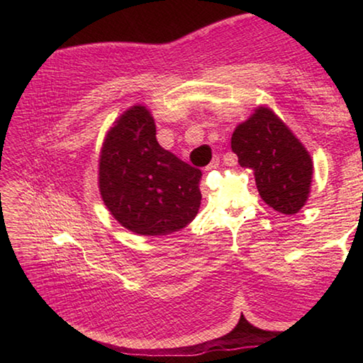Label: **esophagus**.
<instances>
[{"label": "esophagus", "instance_id": "1", "mask_svg": "<svg viewBox=\"0 0 363 363\" xmlns=\"http://www.w3.org/2000/svg\"><path fill=\"white\" fill-rule=\"evenodd\" d=\"M218 164H219V157H214L213 162L206 167V171H211V169H214V168H218Z\"/></svg>", "mask_w": 363, "mask_h": 363}]
</instances>
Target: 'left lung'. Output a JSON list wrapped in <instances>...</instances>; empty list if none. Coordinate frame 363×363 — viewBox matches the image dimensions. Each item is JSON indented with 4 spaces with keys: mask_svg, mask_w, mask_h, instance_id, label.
Segmentation results:
<instances>
[{
    "mask_svg": "<svg viewBox=\"0 0 363 363\" xmlns=\"http://www.w3.org/2000/svg\"><path fill=\"white\" fill-rule=\"evenodd\" d=\"M243 168L255 171L257 192L275 211L294 214L306 205L312 182V158L269 107H257L235 128L230 140Z\"/></svg>",
    "mask_w": 363,
    "mask_h": 363,
    "instance_id": "left-lung-1",
    "label": "left lung"
}]
</instances>
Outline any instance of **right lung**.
Instances as JSON below:
<instances>
[{"instance_id": "1", "label": "right lung", "mask_w": 363, "mask_h": 363, "mask_svg": "<svg viewBox=\"0 0 363 363\" xmlns=\"http://www.w3.org/2000/svg\"><path fill=\"white\" fill-rule=\"evenodd\" d=\"M150 110L133 106L110 128L99 157V190L110 214L145 237L181 230L199 213L201 171L157 140Z\"/></svg>"}]
</instances>
